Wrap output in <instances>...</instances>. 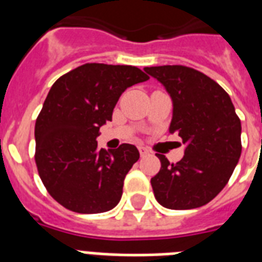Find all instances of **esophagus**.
Returning <instances> with one entry per match:
<instances>
[{
    "instance_id": "34e87169",
    "label": "esophagus",
    "mask_w": 262,
    "mask_h": 262,
    "mask_svg": "<svg viewBox=\"0 0 262 262\" xmlns=\"http://www.w3.org/2000/svg\"><path fill=\"white\" fill-rule=\"evenodd\" d=\"M139 152H140V156H141V158L149 155V151H148L147 148H144V147H140L139 148Z\"/></svg>"
}]
</instances>
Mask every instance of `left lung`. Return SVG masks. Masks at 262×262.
Returning a JSON list of instances; mask_svg holds the SVG:
<instances>
[{
  "instance_id": "obj_1",
  "label": "left lung",
  "mask_w": 262,
  "mask_h": 262,
  "mask_svg": "<svg viewBox=\"0 0 262 262\" xmlns=\"http://www.w3.org/2000/svg\"><path fill=\"white\" fill-rule=\"evenodd\" d=\"M144 71L171 96L168 130L186 145L177 163L156 154L162 167L151 178L155 199L168 209L203 207L227 185L238 164L242 152L239 117L227 92L193 68L163 65Z\"/></svg>"
}]
</instances>
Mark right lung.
Instances as JSON below:
<instances>
[{"instance_id":"add662e5","label":"right lung","mask_w":262,"mask_h":262,"mask_svg":"<svg viewBox=\"0 0 262 262\" xmlns=\"http://www.w3.org/2000/svg\"><path fill=\"white\" fill-rule=\"evenodd\" d=\"M149 79L130 65L84 63L50 88L35 123V163L50 195L69 211H110L139 149H98L96 137L126 88Z\"/></svg>"}]
</instances>
